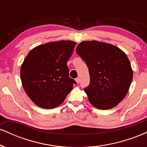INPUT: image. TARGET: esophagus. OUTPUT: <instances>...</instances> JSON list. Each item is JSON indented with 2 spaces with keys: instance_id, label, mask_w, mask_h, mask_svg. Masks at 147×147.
Wrapping results in <instances>:
<instances>
[{
  "instance_id": "34e87169",
  "label": "esophagus",
  "mask_w": 147,
  "mask_h": 147,
  "mask_svg": "<svg viewBox=\"0 0 147 147\" xmlns=\"http://www.w3.org/2000/svg\"><path fill=\"white\" fill-rule=\"evenodd\" d=\"M75 81L77 84H79V78H76Z\"/></svg>"
}]
</instances>
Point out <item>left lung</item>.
<instances>
[{
  "instance_id": "8db88e82",
  "label": "left lung",
  "mask_w": 147,
  "mask_h": 147,
  "mask_svg": "<svg viewBox=\"0 0 147 147\" xmlns=\"http://www.w3.org/2000/svg\"><path fill=\"white\" fill-rule=\"evenodd\" d=\"M76 52L88 68L90 84L84 90L90 104L102 110L117 106L125 97L133 79L126 54L113 45L97 41L81 42Z\"/></svg>"
}]
</instances>
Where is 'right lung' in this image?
Returning a JSON list of instances; mask_svg holds the SVG:
<instances>
[{
  "instance_id": "add662e5",
  "label": "right lung",
  "mask_w": 147,
  "mask_h": 147,
  "mask_svg": "<svg viewBox=\"0 0 147 147\" xmlns=\"http://www.w3.org/2000/svg\"><path fill=\"white\" fill-rule=\"evenodd\" d=\"M75 42L60 41L38 45L30 51L21 68L23 88L36 105L55 109L65 100L76 82L69 77L67 61Z\"/></svg>"
}]
</instances>
